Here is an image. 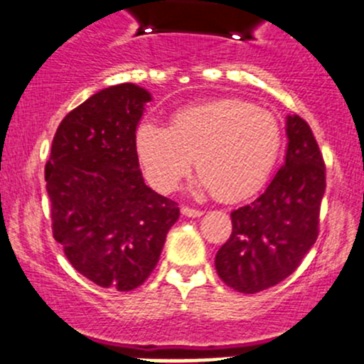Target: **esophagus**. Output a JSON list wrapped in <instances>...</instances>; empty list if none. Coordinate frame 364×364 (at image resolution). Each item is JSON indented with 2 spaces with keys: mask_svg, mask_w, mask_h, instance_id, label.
I'll return each instance as SVG.
<instances>
[{
  "mask_svg": "<svg viewBox=\"0 0 364 364\" xmlns=\"http://www.w3.org/2000/svg\"><path fill=\"white\" fill-rule=\"evenodd\" d=\"M181 215L183 216H188V218H197V216H203V211H200V209L188 208V205H183V208H181Z\"/></svg>",
  "mask_w": 364,
  "mask_h": 364,
  "instance_id": "esophagus-1",
  "label": "esophagus"
}]
</instances>
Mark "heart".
I'll list each match as a JSON object with an SVG mask.
<instances>
[{
	"label": "heart",
	"instance_id": "heart-1",
	"mask_svg": "<svg viewBox=\"0 0 364 364\" xmlns=\"http://www.w3.org/2000/svg\"><path fill=\"white\" fill-rule=\"evenodd\" d=\"M282 148L278 117L240 98H213L176 111L171 127L142 121L135 149L148 181L171 192L197 160V186L237 200L259 190Z\"/></svg>",
	"mask_w": 364,
	"mask_h": 364
}]
</instances>
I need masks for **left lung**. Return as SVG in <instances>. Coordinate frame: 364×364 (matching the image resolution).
I'll return each mask as SVG.
<instances>
[{"mask_svg":"<svg viewBox=\"0 0 364 364\" xmlns=\"http://www.w3.org/2000/svg\"><path fill=\"white\" fill-rule=\"evenodd\" d=\"M285 164L266 192L230 213L232 234L215 257L223 284L243 294L292 274L318 236L326 165L306 121L287 116Z\"/></svg>","mask_w":364,"mask_h":364,"instance_id":"8db88e82","label":"left lung"}]
</instances>
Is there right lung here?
Listing matches in <instances>:
<instances>
[{"instance_id":"right-lung-1","label":"right lung","mask_w":364,"mask_h":364,"mask_svg":"<svg viewBox=\"0 0 364 364\" xmlns=\"http://www.w3.org/2000/svg\"><path fill=\"white\" fill-rule=\"evenodd\" d=\"M149 100L132 82L95 93L63 117L46 164L54 240L82 277L121 292L144 284L179 218L139 168L135 130Z\"/></svg>"}]
</instances>
